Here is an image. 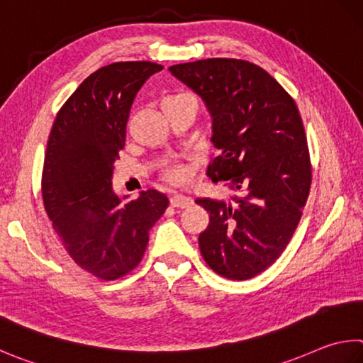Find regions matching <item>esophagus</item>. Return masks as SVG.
Returning <instances> with one entry per match:
<instances>
[{
    "mask_svg": "<svg viewBox=\"0 0 363 363\" xmlns=\"http://www.w3.org/2000/svg\"><path fill=\"white\" fill-rule=\"evenodd\" d=\"M192 203L194 200L186 194H174L171 196V206L174 208H189Z\"/></svg>",
    "mask_w": 363,
    "mask_h": 363,
    "instance_id": "obj_1",
    "label": "esophagus"
}]
</instances>
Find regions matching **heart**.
Instances as JSON below:
<instances>
[{"mask_svg": "<svg viewBox=\"0 0 363 363\" xmlns=\"http://www.w3.org/2000/svg\"><path fill=\"white\" fill-rule=\"evenodd\" d=\"M182 96H189V95H186V94L171 95V96H167V98H164L163 101L176 100V98H182ZM164 177H167V179H168V181H171V182H179V181H182V179H184V171H182L181 168L173 167V168H169V169L167 171V173H164Z\"/></svg>", "mask_w": 363, "mask_h": 363, "instance_id": "b5f03b06", "label": "heart"}]
</instances>
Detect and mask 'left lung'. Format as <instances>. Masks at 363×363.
<instances>
[{"label":"left lung","mask_w":363,"mask_h":363,"mask_svg":"<svg viewBox=\"0 0 363 363\" xmlns=\"http://www.w3.org/2000/svg\"><path fill=\"white\" fill-rule=\"evenodd\" d=\"M213 117L217 157L208 167L232 201L196 199L209 213L199 236L204 262L227 279L273 265L298 225L311 187V162L298 108L273 76L246 60L206 58L169 67Z\"/></svg>","instance_id":"obj_1"}]
</instances>
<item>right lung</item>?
<instances>
[{"instance_id": "add662e5", "label": "right lung", "mask_w": 363, "mask_h": 363, "mask_svg": "<svg viewBox=\"0 0 363 363\" xmlns=\"http://www.w3.org/2000/svg\"><path fill=\"white\" fill-rule=\"evenodd\" d=\"M162 69L152 62L96 69L58 111L50 130L43 169L45 213L71 259L104 281L138 267L149 230L168 208L159 190L127 203L113 190L131 104L143 84Z\"/></svg>"}]
</instances>
